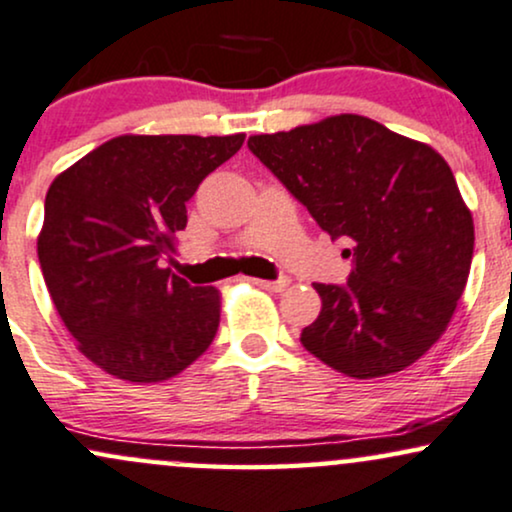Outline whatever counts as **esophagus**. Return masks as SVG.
<instances>
[{
    "label": "esophagus",
    "instance_id": "esophagus-1",
    "mask_svg": "<svg viewBox=\"0 0 512 512\" xmlns=\"http://www.w3.org/2000/svg\"><path fill=\"white\" fill-rule=\"evenodd\" d=\"M252 283H255V286H260V288H264V291H283V288L288 286V281L286 279H276V281H267V279H250Z\"/></svg>",
    "mask_w": 512,
    "mask_h": 512
}]
</instances>
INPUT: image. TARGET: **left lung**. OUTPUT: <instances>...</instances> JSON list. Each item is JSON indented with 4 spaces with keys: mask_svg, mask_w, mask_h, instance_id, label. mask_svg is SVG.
Here are the masks:
<instances>
[{
    "mask_svg": "<svg viewBox=\"0 0 512 512\" xmlns=\"http://www.w3.org/2000/svg\"><path fill=\"white\" fill-rule=\"evenodd\" d=\"M250 152L331 240H348L343 286L315 283L305 350L355 379L386 377L439 341L465 291L474 224L439 152L357 114L252 135Z\"/></svg>",
    "mask_w": 512,
    "mask_h": 512,
    "instance_id": "1",
    "label": "left lung"
}]
</instances>
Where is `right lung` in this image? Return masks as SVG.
Here are the masks:
<instances>
[{"label":"right lung","mask_w":512,"mask_h":512,"mask_svg":"<svg viewBox=\"0 0 512 512\" xmlns=\"http://www.w3.org/2000/svg\"><path fill=\"white\" fill-rule=\"evenodd\" d=\"M245 135H119L52 181L40 269L80 353L138 384L195 362L219 329V291L164 269L186 202Z\"/></svg>","instance_id":"1"}]
</instances>
